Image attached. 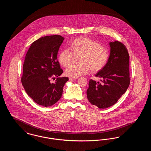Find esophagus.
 <instances>
[{
  "instance_id": "1",
  "label": "esophagus",
  "mask_w": 151,
  "mask_h": 151,
  "mask_svg": "<svg viewBox=\"0 0 151 151\" xmlns=\"http://www.w3.org/2000/svg\"><path fill=\"white\" fill-rule=\"evenodd\" d=\"M78 79V78H69L70 80H76Z\"/></svg>"
}]
</instances>
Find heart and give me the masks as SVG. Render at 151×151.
Listing matches in <instances>:
<instances>
[{
	"instance_id": "b5f03b06",
	"label": "heart",
	"mask_w": 151,
	"mask_h": 151,
	"mask_svg": "<svg viewBox=\"0 0 151 151\" xmlns=\"http://www.w3.org/2000/svg\"><path fill=\"white\" fill-rule=\"evenodd\" d=\"M70 51H61L58 55L59 63L65 67L71 65L74 58L79 57V65H72L65 70V75L78 78L92 71L96 73L102 70L108 63V49L100 43L86 37L72 41L68 46Z\"/></svg>"
}]
</instances>
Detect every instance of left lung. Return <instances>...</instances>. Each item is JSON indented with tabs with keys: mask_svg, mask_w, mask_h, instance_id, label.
I'll use <instances>...</instances> for the list:
<instances>
[{
	"mask_svg": "<svg viewBox=\"0 0 151 151\" xmlns=\"http://www.w3.org/2000/svg\"><path fill=\"white\" fill-rule=\"evenodd\" d=\"M110 55L105 67L97 73L101 83L89 80L87 98L93 105L105 109L114 105L126 92L130 83L129 56L126 47L115 41L110 42Z\"/></svg>",
	"mask_w": 151,
	"mask_h": 151,
	"instance_id": "1",
	"label": "left lung"
}]
</instances>
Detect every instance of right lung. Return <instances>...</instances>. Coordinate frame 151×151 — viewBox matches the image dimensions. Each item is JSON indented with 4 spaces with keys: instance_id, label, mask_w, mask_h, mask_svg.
<instances>
[{
    "instance_id": "right-lung-1",
    "label": "right lung",
    "mask_w": 151,
    "mask_h": 151,
    "mask_svg": "<svg viewBox=\"0 0 151 151\" xmlns=\"http://www.w3.org/2000/svg\"><path fill=\"white\" fill-rule=\"evenodd\" d=\"M64 38L45 36L32 43L25 58L22 78L27 93L37 104L51 106L61 98L63 86L68 80L60 78L63 70L58 61V52ZM57 78L54 83L51 79Z\"/></svg>"
}]
</instances>
